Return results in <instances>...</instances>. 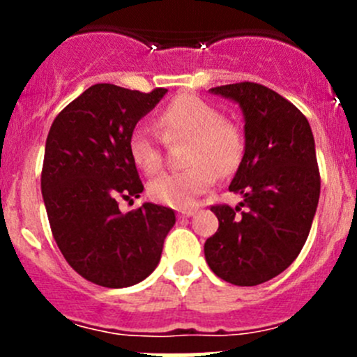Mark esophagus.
I'll use <instances>...</instances> for the list:
<instances>
[{
	"label": "esophagus",
	"mask_w": 357,
	"mask_h": 357,
	"mask_svg": "<svg viewBox=\"0 0 357 357\" xmlns=\"http://www.w3.org/2000/svg\"><path fill=\"white\" fill-rule=\"evenodd\" d=\"M197 208H181V211H178V215L179 218H192Z\"/></svg>",
	"instance_id": "obj_1"
}]
</instances>
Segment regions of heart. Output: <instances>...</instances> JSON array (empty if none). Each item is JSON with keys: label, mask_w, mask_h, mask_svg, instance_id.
<instances>
[{"label": "heart", "mask_w": 357, "mask_h": 357, "mask_svg": "<svg viewBox=\"0 0 357 357\" xmlns=\"http://www.w3.org/2000/svg\"><path fill=\"white\" fill-rule=\"evenodd\" d=\"M165 139H190L185 162L188 167L152 179V200L174 208H186L211 188L218 176H228L243 157L242 131L233 122L222 121L215 107L193 95L172 100L158 115ZM129 153L136 167L146 174L160 169L162 155L157 136L150 126L138 124L129 136Z\"/></svg>", "instance_id": "obj_1"}]
</instances>
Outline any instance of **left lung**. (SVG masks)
Segmentation results:
<instances>
[{"instance_id": "1", "label": "left lung", "mask_w": 357, "mask_h": 357, "mask_svg": "<svg viewBox=\"0 0 357 357\" xmlns=\"http://www.w3.org/2000/svg\"><path fill=\"white\" fill-rule=\"evenodd\" d=\"M208 91L240 107L245 146L229 185L243 200L212 207L219 228L205 242V261L225 282L254 287L285 271L311 231L321 186L314 136L301 110L266 86Z\"/></svg>"}]
</instances>
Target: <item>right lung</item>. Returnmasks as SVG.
<instances>
[{
  "label": "right lung",
  "mask_w": 357,
  "mask_h": 357,
  "mask_svg": "<svg viewBox=\"0 0 357 357\" xmlns=\"http://www.w3.org/2000/svg\"><path fill=\"white\" fill-rule=\"evenodd\" d=\"M165 93L95 84L50 128L41 192L53 238L68 264L96 285L124 289L149 278L176 222L172 208L152 202L128 214L117 204L143 192L129 136Z\"/></svg>",
  "instance_id": "add662e5"
}]
</instances>
